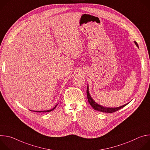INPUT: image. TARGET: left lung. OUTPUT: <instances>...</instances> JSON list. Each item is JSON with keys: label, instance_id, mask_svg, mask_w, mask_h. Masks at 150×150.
Masks as SVG:
<instances>
[{"label": "left lung", "instance_id": "obj_1", "mask_svg": "<svg viewBox=\"0 0 150 150\" xmlns=\"http://www.w3.org/2000/svg\"><path fill=\"white\" fill-rule=\"evenodd\" d=\"M135 45L137 46L138 48H139L138 45L137 44V42L136 41H134ZM87 98H88V102L90 103V104L92 106V108L95 110H97L101 112H104V113H113V112H115L119 110H120V109L123 108V107H125V105H126L128 103H126L125 104H123V105L119 106V107H117V108H107V107H104L99 104H98L97 103H96L91 97L90 93H89V87L88 85H87Z\"/></svg>", "mask_w": 150, "mask_h": 150}]
</instances>
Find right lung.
<instances>
[{
    "label": "right lung",
    "mask_w": 150,
    "mask_h": 150,
    "mask_svg": "<svg viewBox=\"0 0 150 150\" xmlns=\"http://www.w3.org/2000/svg\"><path fill=\"white\" fill-rule=\"evenodd\" d=\"M57 104H57L53 109H50V110H42V111H34V110H33V112H39V113H41V112H42V113H44V112H51V111L53 110L56 108V106L57 105ZM31 111H32V110H31Z\"/></svg>",
    "instance_id": "obj_1"
}]
</instances>
